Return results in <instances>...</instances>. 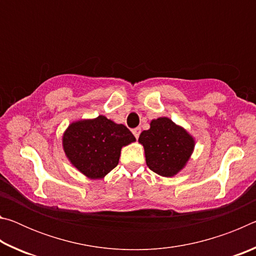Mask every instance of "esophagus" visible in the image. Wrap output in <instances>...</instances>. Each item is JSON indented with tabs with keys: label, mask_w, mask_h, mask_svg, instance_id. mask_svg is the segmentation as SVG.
Wrapping results in <instances>:
<instances>
[{
	"label": "esophagus",
	"mask_w": 256,
	"mask_h": 256,
	"mask_svg": "<svg viewBox=\"0 0 256 256\" xmlns=\"http://www.w3.org/2000/svg\"><path fill=\"white\" fill-rule=\"evenodd\" d=\"M132 133L134 134V136H136V138H138V136H140V133H141V128H133L132 130Z\"/></svg>",
	"instance_id": "esophagus-1"
}]
</instances>
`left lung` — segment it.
I'll list each match as a JSON object with an SVG mask.
<instances>
[{
	"mask_svg": "<svg viewBox=\"0 0 256 256\" xmlns=\"http://www.w3.org/2000/svg\"><path fill=\"white\" fill-rule=\"evenodd\" d=\"M138 144L144 146L146 166L151 170L162 177H172L186 166L196 140L170 118H158L140 134Z\"/></svg>",
	"mask_w": 256,
	"mask_h": 256,
	"instance_id": "8db88e82",
	"label": "left lung"
}]
</instances>
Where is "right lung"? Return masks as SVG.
<instances>
[{
    "instance_id": "obj_1",
    "label": "right lung",
    "mask_w": 256,
    "mask_h": 256,
    "mask_svg": "<svg viewBox=\"0 0 256 256\" xmlns=\"http://www.w3.org/2000/svg\"><path fill=\"white\" fill-rule=\"evenodd\" d=\"M134 141L136 138L125 125L104 115L72 122L62 138L68 162L90 180H102L114 170L120 150Z\"/></svg>"
}]
</instances>
